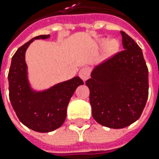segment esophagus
Masks as SVG:
<instances>
[{"instance_id":"obj_1","label":"esophagus","mask_w":159,"mask_h":159,"mask_svg":"<svg viewBox=\"0 0 159 159\" xmlns=\"http://www.w3.org/2000/svg\"><path fill=\"white\" fill-rule=\"evenodd\" d=\"M79 75H80V79L82 80L83 81H86L89 78V75H90V69L89 67H83L82 69L80 70Z\"/></svg>"}]
</instances>
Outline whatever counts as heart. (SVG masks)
<instances>
[{
  "label": "heart",
  "instance_id": "b5f03b06",
  "mask_svg": "<svg viewBox=\"0 0 159 159\" xmlns=\"http://www.w3.org/2000/svg\"><path fill=\"white\" fill-rule=\"evenodd\" d=\"M98 44L100 47H104V52L107 57H112L119 49V41L116 39L106 40L102 39L98 41Z\"/></svg>",
  "mask_w": 159,
  "mask_h": 159
}]
</instances>
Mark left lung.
<instances>
[{"instance_id": "1", "label": "left lung", "mask_w": 159, "mask_h": 159, "mask_svg": "<svg viewBox=\"0 0 159 159\" xmlns=\"http://www.w3.org/2000/svg\"><path fill=\"white\" fill-rule=\"evenodd\" d=\"M120 34L125 50L95 67L86 81L93 118L115 129L135 122L149 95V71L142 48L125 33Z\"/></svg>"}]
</instances>
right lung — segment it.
Wrapping results in <instances>:
<instances>
[{
  "label": "right lung",
  "instance_id": "1",
  "mask_svg": "<svg viewBox=\"0 0 159 159\" xmlns=\"http://www.w3.org/2000/svg\"><path fill=\"white\" fill-rule=\"evenodd\" d=\"M50 35H40L20 47L11 59L9 68V100L17 118L28 128L48 133L64 124L67 106L77 88L83 85L80 77L59 82L42 90L33 88L29 80L25 52L34 40H46Z\"/></svg>",
  "mask_w": 159,
  "mask_h": 159
}]
</instances>
